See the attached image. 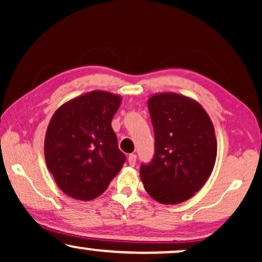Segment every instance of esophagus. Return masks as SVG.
I'll use <instances>...</instances> for the list:
<instances>
[{"mask_svg":"<svg viewBox=\"0 0 262 262\" xmlns=\"http://www.w3.org/2000/svg\"><path fill=\"white\" fill-rule=\"evenodd\" d=\"M136 160H137V156H136L135 154H130V155H128V157H127L128 164H130V166H132V167H134L136 164Z\"/></svg>","mask_w":262,"mask_h":262,"instance_id":"34e87169","label":"esophagus"}]
</instances>
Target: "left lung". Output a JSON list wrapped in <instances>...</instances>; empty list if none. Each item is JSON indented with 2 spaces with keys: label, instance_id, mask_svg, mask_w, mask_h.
<instances>
[{
  "label": "left lung",
  "instance_id": "8db88e82",
  "mask_svg": "<svg viewBox=\"0 0 262 262\" xmlns=\"http://www.w3.org/2000/svg\"><path fill=\"white\" fill-rule=\"evenodd\" d=\"M155 134V155L141 166L148 194L161 204H180L203 187L212 173L217 141L209 114L199 102L177 93L148 100Z\"/></svg>",
  "mask_w": 262,
  "mask_h": 262
}]
</instances>
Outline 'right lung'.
I'll use <instances>...</instances> for the list:
<instances>
[{"instance_id":"add662e5","label":"right lung","mask_w":262,"mask_h":262,"mask_svg":"<svg viewBox=\"0 0 262 262\" xmlns=\"http://www.w3.org/2000/svg\"><path fill=\"white\" fill-rule=\"evenodd\" d=\"M120 103V95L93 91L53 113L45 135V161L57 186L70 198H98L123 167L126 159L111 125Z\"/></svg>"}]
</instances>
